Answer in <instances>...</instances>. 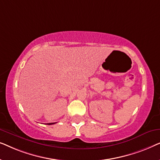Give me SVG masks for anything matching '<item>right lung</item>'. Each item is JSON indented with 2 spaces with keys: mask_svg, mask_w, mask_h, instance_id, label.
Segmentation results:
<instances>
[{
  "mask_svg": "<svg viewBox=\"0 0 160 160\" xmlns=\"http://www.w3.org/2000/svg\"><path fill=\"white\" fill-rule=\"evenodd\" d=\"M55 124V123H49V124H49V125H50V124Z\"/></svg>",
  "mask_w": 160,
  "mask_h": 160,
  "instance_id": "obj_1",
  "label": "right lung"
}]
</instances>
